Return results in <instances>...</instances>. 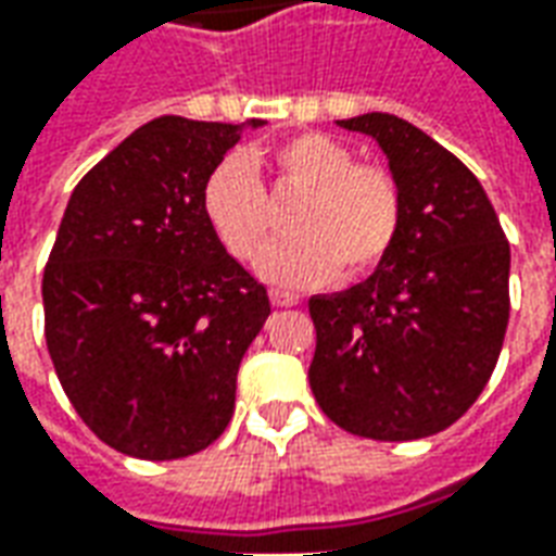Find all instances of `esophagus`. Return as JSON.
I'll use <instances>...</instances> for the list:
<instances>
[{
    "instance_id": "esophagus-1",
    "label": "esophagus",
    "mask_w": 556,
    "mask_h": 556,
    "mask_svg": "<svg viewBox=\"0 0 556 556\" xmlns=\"http://www.w3.org/2000/svg\"><path fill=\"white\" fill-rule=\"evenodd\" d=\"M270 303H274V306H298L301 298H298V294H291V291L270 289Z\"/></svg>"
}]
</instances>
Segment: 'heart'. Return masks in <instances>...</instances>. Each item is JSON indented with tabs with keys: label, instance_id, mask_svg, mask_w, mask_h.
Wrapping results in <instances>:
<instances>
[{
	"label": "heart",
	"instance_id": "1",
	"mask_svg": "<svg viewBox=\"0 0 556 556\" xmlns=\"http://www.w3.org/2000/svg\"><path fill=\"white\" fill-rule=\"evenodd\" d=\"M279 190H303L291 207L298 231L258 255V274L286 289L369 277L384 265L402 229V190L393 172L357 163L354 148L327 134H294L270 148ZM262 157L226 154L202 184V214L235 258H253L274 229L255 166Z\"/></svg>",
	"mask_w": 556,
	"mask_h": 556
}]
</instances>
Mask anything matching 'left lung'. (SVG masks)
I'll return each mask as SVG.
<instances>
[{"label": "left lung", "mask_w": 556, "mask_h": 556, "mask_svg": "<svg viewBox=\"0 0 556 556\" xmlns=\"http://www.w3.org/2000/svg\"><path fill=\"white\" fill-rule=\"evenodd\" d=\"M372 137L402 190L396 247L372 277L309 298V387L339 429L417 441L462 417L501 357L509 241L462 160L390 113L339 122Z\"/></svg>", "instance_id": "obj_1"}]
</instances>
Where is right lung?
<instances>
[{"instance_id":"obj_1","label":"right lung","mask_w":556,"mask_h":556,"mask_svg":"<svg viewBox=\"0 0 556 556\" xmlns=\"http://www.w3.org/2000/svg\"><path fill=\"white\" fill-rule=\"evenodd\" d=\"M247 125L160 115L71 193L43 270V333L74 410L118 453L184 458L229 426L270 301L207 226L202 184Z\"/></svg>"}]
</instances>
